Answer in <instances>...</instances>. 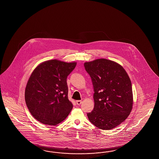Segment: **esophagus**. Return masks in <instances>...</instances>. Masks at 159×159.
<instances>
[{
	"label": "esophagus",
	"instance_id": "esophagus-1",
	"mask_svg": "<svg viewBox=\"0 0 159 159\" xmlns=\"http://www.w3.org/2000/svg\"><path fill=\"white\" fill-rule=\"evenodd\" d=\"M76 102L77 105H80L82 104V101L81 100H77L76 101Z\"/></svg>",
	"mask_w": 159,
	"mask_h": 159
}]
</instances>
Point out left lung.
<instances>
[{
	"label": "left lung",
	"mask_w": 159,
	"mask_h": 159,
	"mask_svg": "<svg viewBox=\"0 0 159 159\" xmlns=\"http://www.w3.org/2000/svg\"><path fill=\"white\" fill-rule=\"evenodd\" d=\"M84 66L92 79L94 107L87 113L89 120L102 130L120 125L130 114L133 93L130 78L124 67L106 59L86 62Z\"/></svg>",
	"instance_id": "left-lung-1"
}]
</instances>
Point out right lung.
Segmentation results:
<instances>
[{
  "label": "right lung",
  "mask_w": 159,
  "mask_h": 159,
  "mask_svg": "<svg viewBox=\"0 0 159 159\" xmlns=\"http://www.w3.org/2000/svg\"><path fill=\"white\" fill-rule=\"evenodd\" d=\"M76 64L49 60L40 63L31 73L25 90V101L39 122L56 125L69 114L73 104L67 97L66 79Z\"/></svg>",
  "instance_id": "add662e5"
}]
</instances>
